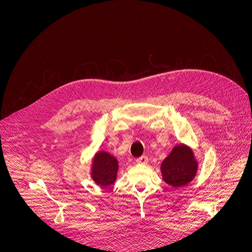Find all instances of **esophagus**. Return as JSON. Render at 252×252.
Masks as SVG:
<instances>
[{
  "instance_id": "obj_1",
  "label": "esophagus",
  "mask_w": 252,
  "mask_h": 252,
  "mask_svg": "<svg viewBox=\"0 0 252 252\" xmlns=\"http://www.w3.org/2000/svg\"><path fill=\"white\" fill-rule=\"evenodd\" d=\"M136 162H138L139 164H142V165H146L149 162V158L147 156H142V157L136 158Z\"/></svg>"
}]
</instances>
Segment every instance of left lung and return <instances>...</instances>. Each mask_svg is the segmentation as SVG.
I'll return each mask as SVG.
<instances>
[{"label":"left lung","mask_w":252,"mask_h":252,"mask_svg":"<svg viewBox=\"0 0 252 252\" xmlns=\"http://www.w3.org/2000/svg\"><path fill=\"white\" fill-rule=\"evenodd\" d=\"M198 161L193 150L185 145H176L161 165L163 180L173 188H181L194 180L198 171Z\"/></svg>","instance_id":"1"}]
</instances>
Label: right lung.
Listing matches in <instances>:
<instances>
[{"label":"right lung","mask_w":252,"mask_h":252,"mask_svg":"<svg viewBox=\"0 0 252 252\" xmlns=\"http://www.w3.org/2000/svg\"><path fill=\"white\" fill-rule=\"evenodd\" d=\"M118 171L119 163L116 157L104 151H98L94 155L90 176L96 185L101 188L112 185L117 180Z\"/></svg>","instance_id":"add662e5"}]
</instances>
